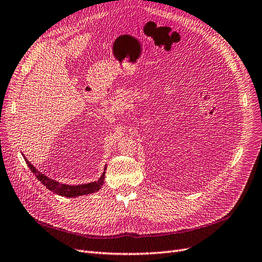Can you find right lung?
Returning <instances> with one entry per match:
<instances>
[{"instance_id": "1", "label": "right lung", "mask_w": 262, "mask_h": 262, "mask_svg": "<svg viewBox=\"0 0 262 262\" xmlns=\"http://www.w3.org/2000/svg\"><path fill=\"white\" fill-rule=\"evenodd\" d=\"M24 159L27 163L28 168L31 169L32 172L35 174V177L38 179V180L46 186L48 190H50L51 192H54L58 195L61 196H66V198H77V196H81V195H86V194H91L94 192H98L101 186L104 183V179H105V170H106V166L104 168L103 173L101 176V178L99 179L98 181H94L91 183H85V184H79V185H68L64 183H60L56 180H52V179L48 178L47 176L42 174L41 172H39L33 164L29 162L25 157Z\"/></svg>"}]
</instances>
